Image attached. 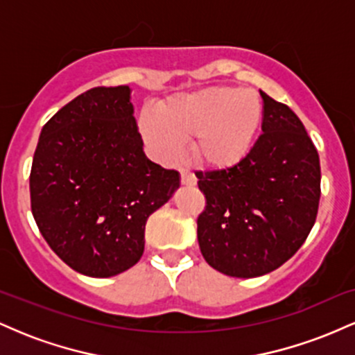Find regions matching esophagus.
I'll return each mask as SVG.
<instances>
[{
	"label": "esophagus",
	"mask_w": 355,
	"mask_h": 355,
	"mask_svg": "<svg viewBox=\"0 0 355 355\" xmlns=\"http://www.w3.org/2000/svg\"><path fill=\"white\" fill-rule=\"evenodd\" d=\"M180 180H182V185H187V187L197 185V177H195V175L187 168L180 170Z\"/></svg>",
	"instance_id": "obj_1"
}]
</instances>
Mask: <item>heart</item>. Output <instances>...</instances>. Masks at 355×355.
Here are the masks:
<instances>
[{
  "instance_id": "heart-1",
  "label": "heart",
  "mask_w": 355,
  "mask_h": 355,
  "mask_svg": "<svg viewBox=\"0 0 355 355\" xmlns=\"http://www.w3.org/2000/svg\"><path fill=\"white\" fill-rule=\"evenodd\" d=\"M140 118L145 141L164 160L182 153V140H191L198 164L229 168L245 158L262 121V101L250 89L209 87L168 98Z\"/></svg>"
}]
</instances>
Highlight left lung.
Returning <instances> with one entry per match:
<instances>
[{"label":"left lung","mask_w":355,"mask_h":355,"mask_svg":"<svg viewBox=\"0 0 355 355\" xmlns=\"http://www.w3.org/2000/svg\"><path fill=\"white\" fill-rule=\"evenodd\" d=\"M262 96V132L237 165L195 172L205 195L197 218L203 259L222 274L252 279L302 247L320 200L319 153L287 105Z\"/></svg>","instance_id":"1"}]
</instances>
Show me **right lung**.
<instances>
[{
    "instance_id": "right-lung-1",
    "label": "right lung",
    "mask_w": 355,
    "mask_h": 355,
    "mask_svg": "<svg viewBox=\"0 0 355 355\" xmlns=\"http://www.w3.org/2000/svg\"><path fill=\"white\" fill-rule=\"evenodd\" d=\"M178 187V172L145 157L130 88L98 87L44 123L30 173L31 211L68 267L103 279L140 260L146 220Z\"/></svg>"
}]
</instances>
